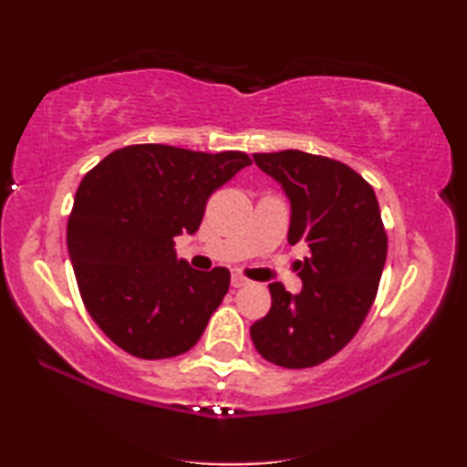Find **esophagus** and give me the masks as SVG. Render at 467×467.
Wrapping results in <instances>:
<instances>
[{"label":"esophagus","mask_w":467,"mask_h":467,"mask_svg":"<svg viewBox=\"0 0 467 467\" xmlns=\"http://www.w3.org/2000/svg\"><path fill=\"white\" fill-rule=\"evenodd\" d=\"M248 284V277H244L240 271H232V285L234 288H242V285Z\"/></svg>","instance_id":"34e87169"}]
</instances>
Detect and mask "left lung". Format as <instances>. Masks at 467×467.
<instances>
[{"instance_id":"left-lung-1","label":"left lung","mask_w":467,"mask_h":467,"mask_svg":"<svg viewBox=\"0 0 467 467\" xmlns=\"http://www.w3.org/2000/svg\"><path fill=\"white\" fill-rule=\"evenodd\" d=\"M292 204L290 244H305L303 290L269 284L271 308L250 327L263 358L288 369L327 361L355 338L374 305L389 238L371 185L340 161L282 150L253 154Z\"/></svg>"}]
</instances>
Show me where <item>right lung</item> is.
I'll return each instance as SVG.
<instances>
[{"mask_svg":"<svg viewBox=\"0 0 467 467\" xmlns=\"http://www.w3.org/2000/svg\"><path fill=\"white\" fill-rule=\"evenodd\" d=\"M248 154L135 143L99 161L75 193L67 242L83 305L109 338L140 358L183 355L229 290V271L192 269L175 238L196 234L211 193Z\"/></svg>","mask_w":467,"mask_h":467,"instance_id":"right-lung-1","label":"right lung"}]
</instances>
